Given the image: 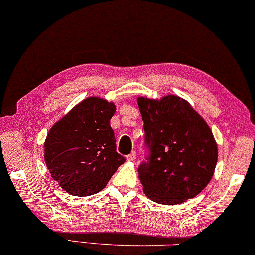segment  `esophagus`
<instances>
[{"label":"esophagus","instance_id":"34e87169","mask_svg":"<svg viewBox=\"0 0 255 255\" xmlns=\"http://www.w3.org/2000/svg\"><path fill=\"white\" fill-rule=\"evenodd\" d=\"M135 158H136V153H135V152H132L131 154L128 155V156H127L128 160H134Z\"/></svg>","mask_w":255,"mask_h":255}]
</instances>
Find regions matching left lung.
<instances>
[{"instance_id": "1", "label": "left lung", "mask_w": 255, "mask_h": 255, "mask_svg": "<svg viewBox=\"0 0 255 255\" xmlns=\"http://www.w3.org/2000/svg\"><path fill=\"white\" fill-rule=\"evenodd\" d=\"M144 121L146 160L138 177L150 200L177 205L194 198L209 184L218 160V147L206 121L177 96L160 100L139 97Z\"/></svg>"}]
</instances>
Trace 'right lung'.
<instances>
[{
  "instance_id": "1",
  "label": "right lung",
  "mask_w": 255,
  "mask_h": 255,
  "mask_svg": "<svg viewBox=\"0 0 255 255\" xmlns=\"http://www.w3.org/2000/svg\"><path fill=\"white\" fill-rule=\"evenodd\" d=\"M113 102L90 97L56 122L46 137L45 163L54 180L72 196L95 195L126 157L117 153L110 119Z\"/></svg>"
}]
</instances>
